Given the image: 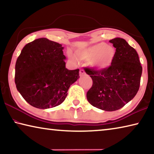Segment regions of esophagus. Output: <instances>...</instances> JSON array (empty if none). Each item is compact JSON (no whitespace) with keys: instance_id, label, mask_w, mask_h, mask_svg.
Here are the masks:
<instances>
[{"instance_id":"1","label":"esophagus","mask_w":154,"mask_h":154,"mask_svg":"<svg viewBox=\"0 0 154 154\" xmlns=\"http://www.w3.org/2000/svg\"><path fill=\"white\" fill-rule=\"evenodd\" d=\"M85 75V71H83V69H80L79 70V75L80 76H83Z\"/></svg>"}]
</instances>
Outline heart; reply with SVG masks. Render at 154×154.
<instances>
[{
  "instance_id": "b5f03b06",
  "label": "heart",
  "mask_w": 154,
  "mask_h": 154,
  "mask_svg": "<svg viewBox=\"0 0 154 154\" xmlns=\"http://www.w3.org/2000/svg\"><path fill=\"white\" fill-rule=\"evenodd\" d=\"M116 54L113 47L105 43L94 44L86 48L78 49L75 52L78 58L88 61L90 66L96 71H104L110 67L116 58ZM69 58L75 61L71 54H69Z\"/></svg>"
}]
</instances>
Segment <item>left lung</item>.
I'll return each instance as SVG.
<instances>
[{
	"instance_id": "1",
	"label": "left lung",
	"mask_w": 154,
	"mask_h": 154,
	"mask_svg": "<svg viewBox=\"0 0 154 154\" xmlns=\"http://www.w3.org/2000/svg\"><path fill=\"white\" fill-rule=\"evenodd\" d=\"M116 48L111 66L104 71L85 68L92 79V88L87 92L91 105L101 110H118L136 96L139 89L142 66L137 51L126 41L115 38L109 41Z\"/></svg>"
}]
</instances>
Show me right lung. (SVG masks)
<instances>
[{"mask_svg": "<svg viewBox=\"0 0 154 154\" xmlns=\"http://www.w3.org/2000/svg\"><path fill=\"white\" fill-rule=\"evenodd\" d=\"M64 47L46 38L26 45L15 64L18 92L34 107L45 109L60 105L70 86L79 78V69L66 68Z\"/></svg>", "mask_w": 154, "mask_h": 154, "instance_id": "add662e5", "label": "right lung"}]
</instances>
